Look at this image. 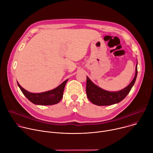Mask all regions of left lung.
Wrapping results in <instances>:
<instances>
[{
  "instance_id": "left-lung-1",
  "label": "left lung",
  "mask_w": 153,
  "mask_h": 153,
  "mask_svg": "<svg viewBox=\"0 0 153 153\" xmlns=\"http://www.w3.org/2000/svg\"><path fill=\"white\" fill-rule=\"evenodd\" d=\"M137 76V63L135 68V75L130 84L124 89L117 91H109L101 88L94 84L87 77L86 93L88 100L93 104L98 106H108L119 103L130 92L134 85Z\"/></svg>"
}]
</instances>
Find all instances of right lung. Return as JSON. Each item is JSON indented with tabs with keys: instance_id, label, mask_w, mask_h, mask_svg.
Wrapping results in <instances>:
<instances>
[{
	"instance_id": "1",
	"label": "right lung",
	"mask_w": 153,
	"mask_h": 153,
	"mask_svg": "<svg viewBox=\"0 0 153 153\" xmlns=\"http://www.w3.org/2000/svg\"><path fill=\"white\" fill-rule=\"evenodd\" d=\"M68 79L61 84L55 88L42 93H30L26 90L17 82L18 85L21 89L25 96L33 103L38 105H52L59 103L63 98L65 85Z\"/></svg>"
}]
</instances>
